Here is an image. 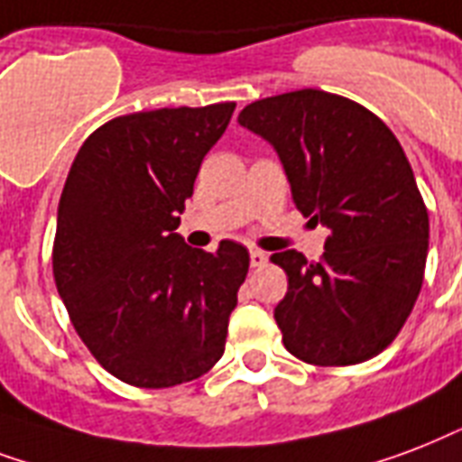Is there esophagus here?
<instances>
[{
  "instance_id": "34e87169",
  "label": "esophagus",
  "mask_w": 462,
  "mask_h": 462,
  "mask_svg": "<svg viewBox=\"0 0 462 462\" xmlns=\"http://www.w3.org/2000/svg\"><path fill=\"white\" fill-rule=\"evenodd\" d=\"M267 263V255L263 250H250V267H263Z\"/></svg>"
}]
</instances>
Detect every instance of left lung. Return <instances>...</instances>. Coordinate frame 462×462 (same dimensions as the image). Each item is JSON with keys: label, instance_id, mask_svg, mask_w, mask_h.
Here are the masks:
<instances>
[{"label": "left lung", "instance_id": "8db88e82", "mask_svg": "<svg viewBox=\"0 0 462 462\" xmlns=\"http://www.w3.org/2000/svg\"><path fill=\"white\" fill-rule=\"evenodd\" d=\"M238 125L277 152L296 209L328 228L320 260L272 255L289 277L274 309L282 342L316 366L376 356L412 313L429 250L402 146L371 110L318 88L250 103Z\"/></svg>", "mask_w": 462, "mask_h": 462}]
</instances>
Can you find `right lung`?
<instances>
[{
    "label": "right lung",
    "mask_w": 462,
    "mask_h": 462,
    "mask_svg": "<svg viewBox=\"0 0 462 462\" xmlns=\"http://www.w3.org/2000/svg\"><path fill=\"white\" fill-rule=\"evenodd\" d=\"M234 108L116 117L86 139L69 168L52 250L57 291L88 352L125 383H188L224 354L248 250L221 241L205 253L175 228Z\"/></svg>",
    "instance_id": "add662e5"
}]
</instances>
